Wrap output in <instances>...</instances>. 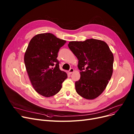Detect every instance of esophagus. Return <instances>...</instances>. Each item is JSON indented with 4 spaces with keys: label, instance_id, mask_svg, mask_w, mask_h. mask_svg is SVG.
<instances>
[{
    "label": "esophagus",
    "instance_id": "esophagus-1",
    "mask_svg": "<svg viewBox=\"0 0 134 134\" xmlns=\"http://www.w3.org/2000/svg\"><path fill=\"white\" fill-rule=\"evenodd\" d=\"M74 70L73 68H71L69 69V71H68V73L69 74H71L72 73L74 72Z\"/></svg>",
    "mask_w": 134,
    "mask_h": 134
}]
</instances>
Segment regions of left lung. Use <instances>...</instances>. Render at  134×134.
Masks as SVG:
<instances>
[{
	"mask_svg": "<svg viewBox=\"0 0 134 134\" xmlns=\"http://www.w3.org/2000/svg\"><path fill=\"white\" fill-rule=\"evenodd\" d=\"M69 48L78 59L80 79L75 83V90L86 99L99 96L113 73L114 55L106 42L93 38L71 41Z\"/></svg>",
	"mask_w": 134,
	"mask_h": 134,
	"instance_id": "obj_1",
	"label": "left lung"
}]
</instances>
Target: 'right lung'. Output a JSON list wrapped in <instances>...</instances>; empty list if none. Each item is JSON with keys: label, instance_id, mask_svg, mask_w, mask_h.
I'll list each match as a JSON object with an SVG mask.
<instances>
[{"label": "right lung", "instance_id": "obj_1", "mask_svg": "<svg viewBox=\"0 0 134 134\" xmlns=\"http://www.w3.org/2000/svg\"><path fill=\"white\" fill-rule=\"evenodd\" d=\"M66 42L51 33H43L35 35L27 47L24 60L27 74L35 90L44 97L58 93L67 78L60 69L57 59L60 48Z\"/></svg>", "mask_w": 134, "mask_h": 134}]
</instances>
